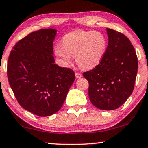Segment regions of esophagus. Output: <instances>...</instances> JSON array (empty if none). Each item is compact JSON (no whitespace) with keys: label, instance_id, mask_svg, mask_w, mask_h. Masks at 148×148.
Listing matches in <instances>:
<instances>
[{"label":"esophagus","instance_id":"esophagus-1","mask_svg":"<svg viewBox=\"0 0 148 148\" xmlns=\"http://www.w3.org/2000/svg\"><path fill=\"white\" fill-rule=\"evenodd\" d=\"M75 76L77 78H80L82 77V74L81 73H78V72H76L75 73Z\"/></svg>","mask_w":148,"mask_h":148}]
</instances>
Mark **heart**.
<instances>
[{
    "mask_svg": "<svg viewBox=\"0 0 148 148\" xmlns=\"http://www.w3.org/2000/svg\"><path fill=\"white\" fill-rule=\"evenodd\" d=\"M107 40L101 32L76 30L66 34L62 39V47H55L54 52L64 65L71 62V56L83 69H91L103 59Z\"/></svg>",
    "mask_w": 148,
    "mask_h": 148,
    "instance_id": "b5f03b06",
    "label": "heart"
}]
</instances>
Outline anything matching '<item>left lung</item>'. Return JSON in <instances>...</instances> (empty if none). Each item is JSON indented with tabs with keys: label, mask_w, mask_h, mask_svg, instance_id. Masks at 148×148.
I'll return each mask as SVG.
<instances>
[{
	"label": "left lung",
	"mask_w": 148,
	"mask_h": 148,
	"mask_svg": "<svg viewBox=\"0 0 148 148\" xmlns=\"http://www.w3.org/2000/svg\"><path fill=\"white\" fill-rule=\"evenodd\" d=\"M108 45L103 59L92 70L83 73L89 83L88 96L95 106L104 110L118 108L134 90L138 59L124 34L106 29Z\"/></svg>",
	"instance_id": "1"
}]
</instances>
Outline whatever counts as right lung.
<instances>
[{
	"mask_svg": "<svg viewBox=\"0 0 148 148\" xmlns=\"http://www.w3.org/2000/svg\"><path fill=\"white\" fill-rule=\"evenodd\" d=\"M54 29L28 34L13 47L7 62V77L19 104L40 116L61 108L75 80L72 69L55 64Z\"/></svg>",
	"mask_w": 148,
	"mask_h": 148,
	"instance_id": "obj_1",
	"label": "right lung"
}]
</instances>
